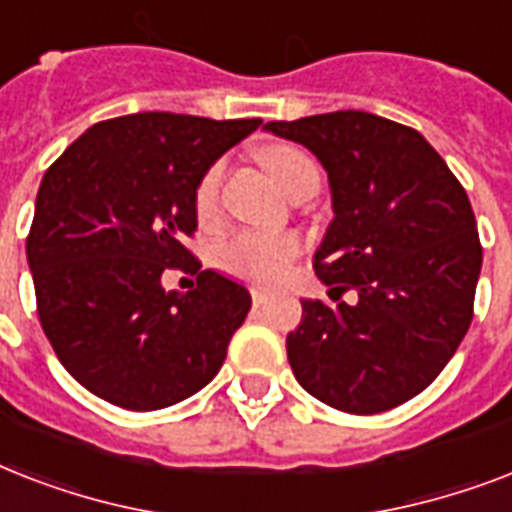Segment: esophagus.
<instances>
[{
	"mask_svg": "<svg viewBox=\"0 0 512 512\" xmlns=\"http://www.w3.org/2000/svg\"><path fill=\"white\" fill-rule=\"evenodd\" d=\"M268 300V295H265V289L260 287H252V303H255V308H260V305Z\"/></svg>",
	"mask_w": 512,
	"mask_h": 512,
	"instance_id": "obj_1",
	"label": "esophagus"
}]
</instances>
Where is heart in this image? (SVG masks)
Segmentation results:
<instances>
[{
    "instance_id": "b5f03b06",
    "label": "heart",
    "mask_w": 512,
    "mask_h": 512,
    "mask_svg": "<svg viewBox=\"0 0 512 512\" xmlns=\"http://www.w3.org/2000/svg\"><path fill=\"white\" fill-rule=\"evenodd\" d=\"M265 170L281 185V191H289L297 180L308 175H319V167L311 156L295 146H271L265 148L263 154ZM217 191H220V167H212L207 175L201 177L199 188H196V215L201 220L215 215L217 209ZM297 244L295 236L287 233H236L233 239L220 244L217 249V265L231 276L239 279L257 281V284H271L287 273L289 263L295 260Z\"/></svg>"
}]
</instances>
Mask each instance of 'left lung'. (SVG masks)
<instances>
[{"label":"left lung","mask_w":512,"mask_h":512,"mask_svg":"<svg viewBox=\"0 0 512 512\" xmlns=\"http://www.w3.org/2000/svg\"><path fill=\"white\" fill-rule=\"evenodd\" d=\"M263 130L327 170L335 217L313 263L329 292L356 297L303 300L289 366L340 412H388L436 380L473 321L484 255L468 193L420 132L366 111Z\"/></svg>","instance_id":"8db88e82"}]
</instances>
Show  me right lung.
Listing matches in <instances>:
<instances>
[{
  "label": "right lung",
  "mask_w": 512,
  "mask_h": 512,
  "mask_svg": "<svg viewBox=\"0 0 512 512\" xmlns=\"http://www.w3.org/2000/svg\"><path fill=\"white\" fill-rule=\"evenodd\" d=\"M260 119L146 114L92 124L44 172L26 257L60 364L108 404L154 412L199 393L244 324L247 287L201 263L196 188ZM197 276L167 293L161 273Z\"/></svg>",
  "instance_id": "add662e5"
}]
</instances>
